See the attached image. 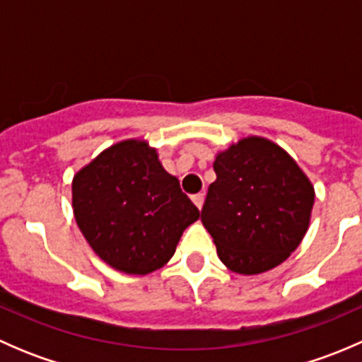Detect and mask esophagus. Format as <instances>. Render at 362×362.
<instances>
[{
    "mask_svg": "<svg viewBox=\"0 0 362 362\" xmlns=\"http://www.w3.org/2000/svg\"><path fill=\"white\" fill-rule=\"evenodd\" d=\"M192 202H194L196 206H198L199 210H202V206H203V203H204V194H203V192H199V194L192 196Z\"/></svg>",
    "mask_w": 362,
    "mask_h": 362,
    "instance_id": "34e87169",
    "label": "esophagus"
}]
</instances>
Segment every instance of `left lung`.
Listing matches in <instances>:
<instances>
[{
	"instance_id": "1",
	"label": "left lung",
	"mask_w": 362,
	"mask_h": 362,
	"mask_svg": "<svg viewBox=\"0 0 362 362\" xmlns=\"http://www.w3.org/2000/svg\"><path fill=\"white\" fill-rule=\"evenodd\" d=\"M202 222L221 261L255 275L286 261L308 229L313 187L298 164L264 138H245L214 163Z\"/></svg>"
}]
</instances>
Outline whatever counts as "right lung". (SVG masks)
Wrapping results in <instances>:
<instances>
[{"instance_id": "obj_1", "label": "right lung", "mask_w": 362, "mask_h": 362, "mask_svg": "<svg viewBox=\"0 0 362 362\" xmlns=\"http://www.w3.org/2000/svg\"><path fill=\"white\" fill-rule=\"evenodd\" d=\"M73 211L93 250L131 275L166 264L199 217L154 148L136 140L113 145L75 175Z\"/></svg>"}]
</instances>
